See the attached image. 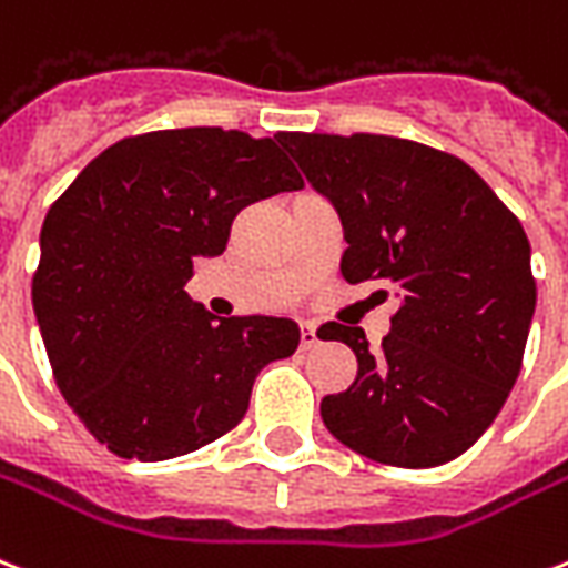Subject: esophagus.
Segmentation results:
<instances>
[{
  "instance_id": "esophagus-1",
  "label": "esophagus",
  "mask_w": 568,
  "mask_h": 568,
  "mask_svg": "<svg viewBox=\"0 0 568 568\" xmlns=\"http://www.w3.org/2000/svg\"><path fill=\"white\" fill-rule=\"evenodd\" d=\"M315 345H318V327L301 324V348H315Z\"/></svg>"
}]
</instances>
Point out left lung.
<instances>
[{"label":"left lung","instance_id":"left-lung-1","mask_svg":"<svg viewBox=\"0 0 568 568\" xmlns=\"http://www.w3.org/2000/svg\"><path fill=\"white\" fill-rule=\"evenodd\" d=\"M306 181L336 207L342 276L396 297L389 333L331 322L357 357L322 419L354 453L393 467H438L476 444L513 389L536 310L530 241L495 190L447 151L354 133H280Z\"/></svg>","mask_w":568,"mask_h":568}]
</instances>
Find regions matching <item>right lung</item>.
I'll return each mask as SVG.
<instances>
[{"instance_id":"add662e5","label":"right lung","mask_w":568,"mask_h":568,"mask_svg":"<svg viewBox=\"0 0 568 568\" xmlns=\"http://www.w3.org/2000/svg\"><path fill=\"white\" fill-rule=\"evenodd\" d=\"M301 187L280 136L154 130L98 154L47 211L34 318L64 402L110 453L163 462L223 438L255 375L292 357V318H214L184 285L237 211Z\"/></svg>"}]
</instances>
